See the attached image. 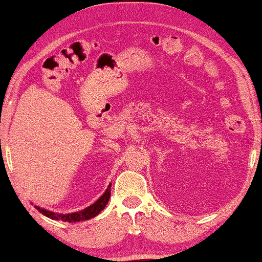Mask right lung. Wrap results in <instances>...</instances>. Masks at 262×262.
<instances>
[{
	"instance_id": "1",
	"label": "right lung",
	"mask_w": 262,
	"mask_h": 262,
	"mask_svg": "<svg viewBox=\"0 0 262 262\" xmlns=\"http://www.w3.org/2000/svg\"><path fill=\"white\" fill-rule=\"evenodd\" d=\"M111 186H112V184L108 185L106 191H104L103 195H102L96 202L88 207V208L83 209V210H79V212H76V213L59 214V213L50 212V210L43 209L38 206H35V207H36V209H38L39 213L43 214V215L48 216V218L54 219V220H62V222H69V223H76V222H83V220H89L91 218H94V216H96L97 214L100 213L101 210H103L104 207L107 206V203H108V201H110V198H111Z\"/></svg>"
}]
</instances>
